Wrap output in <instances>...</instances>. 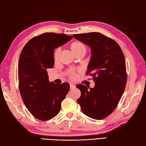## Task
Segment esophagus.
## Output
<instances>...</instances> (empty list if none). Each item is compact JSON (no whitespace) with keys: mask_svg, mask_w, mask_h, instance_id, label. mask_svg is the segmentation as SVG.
Wrapping results in <instances>:
<instances>
[{"mask_svg":"<svg viewBox=\"0 0 146 146\" xmlns=\"http://www.w3.org/2000/svg\"><path fill=\"white\" fill-rule=\"evenodd\" d=\"M70 89H73V88L76 87V86H75L73 84H70Z\"/></svg>","mask_w":146,"mask_h":146,"instance_id":"34e87169","label":"esophagus"}]
</instances>
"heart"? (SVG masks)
Returning a JSON list of instances; mask_svg holds the SVG:
<instances>
[{
	"label": "heart",
	"mask_w": 146,
	"mask_h": 146,
	"mask_svg": "<svg viewBox=\"0 0 146 146\" xmlns=\"http://www.w3.org/2000/svg\"><path fill=\"white\" fill-rule=\"evenodd\" d=\"M70 48L72 52L74 54L75 56L78 54H85L86 50V47L84 43L79 41H75L72 42V44L70 45ZM60 52V48H57L54 50L53 53V59L55 61L58 60ZM69 76L71 79H75V78L77 77V74L76 72L74 71V70H70L69 72Z\"/></svg>",
	"instance_id": "1"
}]
</instances>
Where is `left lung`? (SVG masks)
<instances>
[{
  "label": "left lung",
  "instance_id": "1",
  "mask_svg": "<svg viewBox=\"0 0 146 146\" xmlns=\"http://www.w3.org/2000/svg\"><path fill=\"white\" fill-rule=\"evenodd\" d=\"M91 49L86 74L91 73L94 86L78 85L81 96L77 100L82 112L93 119L101 120L116 108L127 84L125 60L119 44L99 33L73 35Z\"/></svg>",
  "mask_w": 146,
  "mask_h": 146
}]
</instances>
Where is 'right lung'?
<instances>
[{
    "instance_id": "right-lung-1",
    "label": "right lung",
    "mask_w": 146,
    "mask_h": 146,
    "mask_svg": "<svg viewBox=\"0 0 146 146\" xmlns=\"http://www.w3.org/2000/svg\"><path fill=\"white\" fill-rule=\"evenodd\" d=\"M72 38L44 33L31 39L22 50L18 62L19 92L27 109L38 120H48L57 115L69 92L68 83L50 82L46 70L54 66V50Z\"/></svg>"
}]
</instances>
